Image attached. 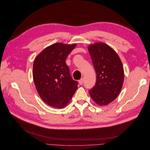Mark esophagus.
Listing matches in <instances>:
<instances>
[{
    "label": "esophagus",
    "instance_id": "34e87169",
    "mask_svg": "<svg viewBox=\"0 0 150 150\" xmlns=\"http://www.w3.org/2000/svg\"><path fill=\"white\" fill-rule=\"evenodd\" d=\"M83 78H81V79H79V84H80V85H82L83 84Z\"/></svg>",
    "mask_w": 150,
    "mask_h": 150
}]
</instances>
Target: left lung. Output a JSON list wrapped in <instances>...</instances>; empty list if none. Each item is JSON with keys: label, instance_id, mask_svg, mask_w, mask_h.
<instances>
[{"label": "left lung", "instance_id": "8db88e82", "mask_svg": "<svg viewBox=\"0 0 150 150\" xmlns=\"http://www.w3.org/2000/svg\"><path fill=\"white\" fill-rule=\"evenodd\" d=\"M88 50L96 73V82L89 93L100 106L107 105L118 96L124 81V70L116 52L107 44L96 43Z\"/></svg>", "mask_w": 150, "mask_h": 150}]
</instances>
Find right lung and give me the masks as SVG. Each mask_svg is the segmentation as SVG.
<instances>
[{
    "instance_id": "right-lung-1",
    "label": "right lung",
    "mask_w": 150,
    "mask_h": 150,
    "mask_svg": "<svg viewBox=\"0 0 150 150\" xmlns=\"http://www.w3.org/2000/svg\"><path fill=\"white\" fill-rule=\"evenodd\" d=\"M76 46L55 43L35 59L34 82L40 97L50 106L64 108L78 88V83L71 78L66 63V57Z\"/></svg>"
}]
</instances>
